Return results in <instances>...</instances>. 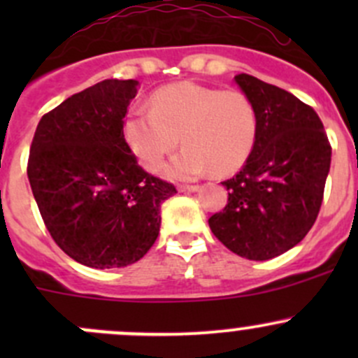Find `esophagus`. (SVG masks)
I'll use <instances>...</instances> for the list:
<instances>
[{"instance_id": "esophagus-1", "label": "esophagus", "mask_w": 358, "mask_h": 358, "mask_svg": "<svg viewBox=\"0 0 358 358\" xmlns=\"http://www.w3.org/2000/svg\"><path fill=\"white\" fill-rule=\"evenodd\" d=\"M180 192H197L199 190V185H180Z\"/></svg>"}]
</instances>
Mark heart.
<instances>
[{"instance_id":"1","label":"heart","mask_w":358,"mask_h":358,"mask_svg":"<svg viewBox=\"0 0 358 358\" xmlns=\"http://www.w3.org/2000/svg\"><path fill=\"white\" fill-rule=\"evenodd\" d=\"M256 128L255 107L243 92L176 83L154 93L152 109L135 106L128 110L124 136L149 171L161 168L182 136L185 149L166 173L192 180L209 169L218 175L239 169L255 145Z\"/></svg>"}]
</instances>
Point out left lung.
Instances as JSON below:
<instances>
[{
    "instance_id": "8db88e82",
    "label": "left lung",
    "mask_w": 358,
    "mask_h": 358,
    "mask_svg": "<svg viewBox=\"0 0 358 358\" xmlns=\"http://www.w3.org/2000/svg\"><path fill=\"white\" fill-rule=\"evenodd\" d=\"M234 79L255 107L256 140L243 169L222 182L229 201L208 223L230 251L265 262L301 243L315 223L331 143L317 112L292 93L249 74Z\"/></svg>"
}]
</instances>
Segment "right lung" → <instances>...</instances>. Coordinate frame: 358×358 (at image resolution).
Masks as SVG:
<instances>
[{
	"instance_id": "obj_1",
	"label": "right lung",
	"mask_w": 358,
	"mask_h": 358,
	"mask_svg": "<svg viewBox=\"0 0 358 358\" xmlns=\"http://www.w3.org/2000/svg\"><path fill=\"white\" fill-rule=\"evenodd\" d=\"M135 79H106L45 114L29 150L27 176L50 236L92 268H119L147 255L161 204L175 185L149 175L124 140Z\"/></svg>"
}]
</instances>
